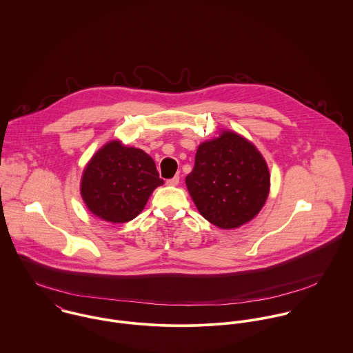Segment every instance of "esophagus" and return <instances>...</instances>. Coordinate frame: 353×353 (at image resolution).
<instances>
[{
    "label": "esophagus",
    "instance_id": "esophagus-1",
    "mask_svg": "<svg viewBox=\"0 0 353 353\" xmlns=\"http://www.w3.org/2000/svg\"><path fill=\"white\" fill-rule=\"evenodd\" d=\"M168 186H176L179 183V176H174L165 182Z\"/></svg>",
    "mask_w": 353,
    "mask_h": 353
}]
</instances>
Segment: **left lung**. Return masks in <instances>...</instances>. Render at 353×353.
<instances>
[{
	"mask_svg": "<svg viewBox=\"0 0 353 353\" xmlns=\"http://www.w3.org/2000/svg\"><path fill=\"white\" fill-rule=\"evenodd\" d=\"M186 186L203 219L232 230L259 213L269 196L270 174L252 143L232 130H221L199 145Z\"/></svg>",
	"mask_w": 353,
	"mask_h": 353,
	"instance_id": "8db88e82",
	"label": "left lung"
}]
</instances>
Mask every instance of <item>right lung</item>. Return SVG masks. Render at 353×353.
Returning <instances> with one entry per match:
<instances>
[{
  "label": "right lung",
  "mask_w": 353,
  "mask_h": 353,
  "mask_svg": "<svg viewBox=\"0 0 353 353\" xmlns=\"http://www.w3.org/2000/svg\"><path fill=\"white\" fill-rule=\"evenodd\" d=\"M163 183L148 153L112 140L87 163L80 193L92 214L122 224L137 217L153 190Z\"/></svg>",
  "instance_id": "obj_1"
}]
</instances>
